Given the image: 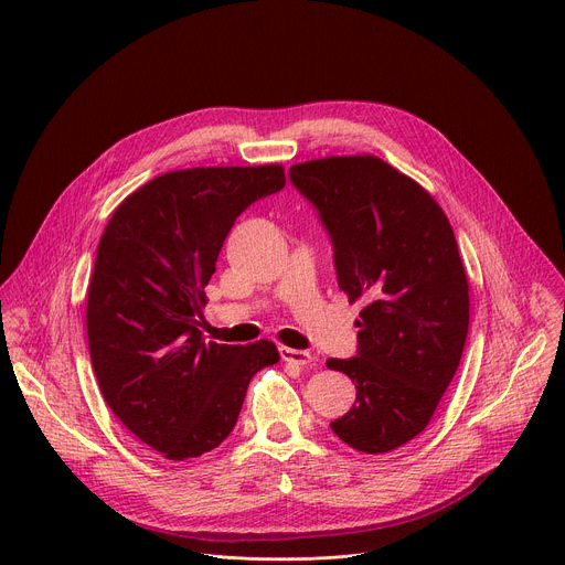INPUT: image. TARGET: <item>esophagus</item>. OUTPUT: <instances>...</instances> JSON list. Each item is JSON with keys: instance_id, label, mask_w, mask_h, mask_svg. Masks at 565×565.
<instances>
[{"instance_id": "34e87169", "label": "esophagus", "mask_w": 565, "mask_h": 565, "mask_svg": "<svg viewBox=\"0 0 565 565\" xmlns=\"http://www.w3.org/2000/svg\"><path fill=\"white\" fill-rule=\"evenodd\" d=\"M279 355H281L284 362H290V364H297V366H303V364L310 362V353L297 351V349H288V347H281Z\"/></svg>"}]
</instances>
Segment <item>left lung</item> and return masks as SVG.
I'll use <instances>...</instances> for the list:
<instances>
[{"instance_id":"obj_1","label":"left lung","mask_w":565,"mask_h":565,"mask_svg":"<svg viewBox=\"0 0 565 565\" xmlns=\"http://www.w3.org/2000/svg\"><path fill=\"white\" fill-rule=\"evenodd\" d=\"M288 177L331 236L338 286L366 301L358 355L327 362L355 382L331 429L386 454L429 425L460 364L469 284L454 230L429 192L375 156L308 160Z\"/></svg>"}]
</instances>
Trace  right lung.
I'll return each instance as SVG.
<instances>
[{"label": "right lung", "instance_id": "obj_1", "mask_svg": "<svg viewBox=\"0 0 565 565\" xmlns=\"http://www.w3.org/2000/svg\"><path fill=\"white\" fill-rule=\"evenodd\" d=\"M281 166L168 172L129 194L100 238L87 297L92 364L118 420L170 460L199 458L236 425L277 347L205 342V286L236 216L284 190Z\"/></svg>", "mask_w": 565, "mask_h": 565}]
</instances>
